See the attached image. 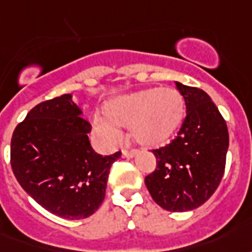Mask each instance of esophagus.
Listing matches in <instances>:
<instances>
[{"mask_svg":"<svg viewBox=\"0 0 252 252\" xmlns=\"http://www.w3.org/2000/svg\"><path fill=\"white\" fill-rule=\"evenodd\" d=\"M138 154V150L137 149H131V150H122V156L126 157V158H131L134 156Z\"/></svg>","mask_w":252,"mask_h":252,"instance_id":"1","label":"esophagus"}]
</instances>
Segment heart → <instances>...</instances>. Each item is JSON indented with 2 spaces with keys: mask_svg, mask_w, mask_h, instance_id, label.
Returning a JSON list of instances; mask_svg holds the SVG:
<instances>
[{
  "mask_svg": "<svg viewBox=\"0 0 252 252\" xmlns=\"http://www.w3.org/2000/svg\"><path fill=\"white\" fill-rule=\"evenodd\" d=\"M106 118L94 121L96 133L110 142L118 141L119 127L131 128L134 139L145 146L165 144L185 117V99L172 87L148 88L110 100Z\"/></svg>",
  "mask_w": 252,
  "mask_h": 252,
  "instance_id": "1",
  "label": "heart"
}]
</instances>
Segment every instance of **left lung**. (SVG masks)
Here are the masks:
<instances>
[{
	"instance_id": "1",
	"label": "left lung",
	"mask_w": 252,
	"mask_h": 252,
	"mask_svg": "<svg viewBox=\"0 0 252 252\" xmlns=\"http://www.w3.org/2000/svg\"><path fill=\"white\" fill-rule=\"evenodd\" d=\"M176 87L185 99L187 117L177 137L153 150L157 166L145 184L161 208L185 212L200 207L218 189L229 138L227 124L208 94L179 82Z\"/></svg>"
}]
</instances>
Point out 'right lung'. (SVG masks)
Listing matches in <instances>:
<instances>
[{
  "mask_svg": "<svg viewBox=\"0 0 252 252\" xmlns=\"http://www.w3.org/2000/svg\"><path fill=\"white\" fill-rule=\"evenodd\" d=\"M72 95L38 103L14 128L10 165L18 184L63 219L88 218L103 203L111 165L121 152L100 156L90 144L91 125Z\"/></svg>",
  "mask_w": 252,
  "mask_h": 252,
  "instance_id": "obj_1",
  "label": "right lung"
}]
</instances>
